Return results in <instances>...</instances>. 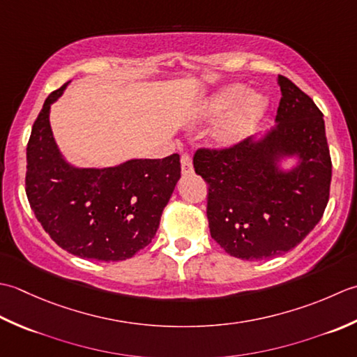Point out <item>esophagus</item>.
I'll return each mask as SVG.
<instances>
[{
	"instance_id": "esophagus-1",
	"label": "esophagus",
	"mask_w": 357,
	"mask_h": 357,
	"mask_svg": "<svg viewBox=\"0 0 357 357\" xmlns=\"http://www.w3.org/2000/svg\"><path fill=\"white\" fill-rule=\"evenodd\" d=\"M180 163H181V172L183 174L192 172V162H191V157H189L188 154H181Z\"/></svg>"
}]
</instances>
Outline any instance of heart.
Wrapping results in <instances>:
<instances>
[{
  "label": "heart",
  "instance_id": "1",
  "mask_svg": "<svg viewBox=\"0 0 357 357\" xmlns=\"http://www.w3.org/2000/svg\"><path fill=\"white\" fill-rule=\"evenodd\" d=\"M268 106V98L261 93H246L245 86L231 84L203 101L197 109V119L213 120L227 112L213 135L215 146L227 148L243 140L257 128Z\"/></svg>",
  "mask_w": 357,
  "mask_h": 357
}]
</instances>
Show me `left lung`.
Listing matches in <instances>:
<instances>
[{
  "label": "left lung",
  "instance_id": "1",
  "mask_svg": "<svg viewBox=\"0 0 357 357\" xmlns=\"http://www.w3.org/2000/svg\"><path fill=\"white\" fill-rule=\"evenodd\" d=\"M275 125L227 149H199L194 169L208 183L213 237L229 256H282L322 219L330 199L331 157L324 114L291 79L279 75ZM285 158L298 163L287 172Z\"/></svg>",
  "mask_w": 357,
  "mask_h": 357
}]
</instances>
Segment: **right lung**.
Returning a JSON list of instances; mask_svg holds the SVG:
<instances>
[{"instance_id":"1","label":"right lung","mask_w":357,"mask_h":357,"mask_svg":"<svg viewBox=\"0 0 357 357\" xmlns=\"http://www.w3.org/2000/svg\"><path fill=\"white\" fill-rule=\"evenodd\" d=\"M46 98L27 143L26 194L41 227L82 259L117 261L151 243L180 178V155L134 158L111 168H75L58 149Z\"/></svg>"}]
</instances>
